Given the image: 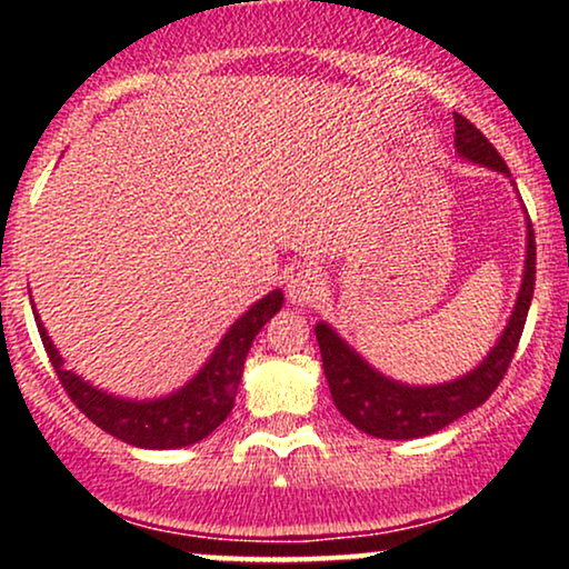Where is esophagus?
<instances>
[{
  "label": "esophagus",
  "mask_w": 569,
  "mask_h": 569,
  "mask_svg": "<svg viewBox=\"0 0 569 569\" xmlns=\"http://www.w3.org/2000/svg\"><path fill=\"white\" fill-rule=\"evenodd\" d=\"M326 291V278L316 267H299L297 272H291L286 280V293L293 305H312L323 297Z\"/></svg>",
  "instance_id": "1"
}]
</instances>
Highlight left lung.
<instances>
[{"label": "left lung", "mask_w": 569, "mask_h": 569, "mask_svg": "<svg viewBox=\"0 0 569 569\" xmlns=\"http://www.w3.org/2000/svg\"><path fill=\"white\" fill-rule=\"evenodd\" d=\"M455 147L460 152V158L511 176L506 160L487 141V136L457 112ZM532 291L535 232L530 219H527L525 276H521V289L519 297H516L511 318L506 323V331H502L495 348L487 352V358L479 367L462 375L460 380L443 385H403L390 380V377L371 369L329 323H318L316 337L318 348H321L326 382H329L335 407L342 411L345 420H350L363 433L377 436V439H420V436H430L436 430L447 428L449 422H455L457 417L481 407L495 393L502 375L511 367L516 348H519V337L525 331L527 312H530Z\"/></svg>", "instance_id": "left-lung-1"}]
</instances>
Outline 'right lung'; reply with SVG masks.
<instances>
[{
	"instance_id": "add662e5",
	"label": "right lung",
	"mask_w": 569,
	"mask_h": 569,
	"mask_svg": "<svg viewBox=\"0 0 569 569\" xmlns=\"http://www.w3.org/2000/svg\"><path fill=\"white\" fill-rule=\"evenodd\" d=\"M280 305H283V291L278 289L251 305V310L243 312L221 337L206 367L184 388L166 398H154V401H130V398L103 393L84 382L80 375L63 367V358L58 356L53 339L48 337L39 316H34V321L58 380L88 420L133 447L179 449L202 441L227 420L234 407V393H238L253 337L276 316Z\"/></svg>"
}]
</instances>
